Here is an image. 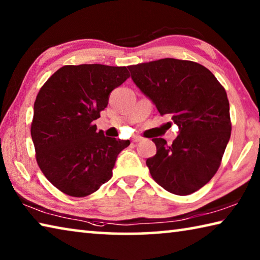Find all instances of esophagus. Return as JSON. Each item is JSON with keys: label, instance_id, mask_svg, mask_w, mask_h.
Segmentation results:
<instances>
[{"label": "esophagus", "instance_id": "1", "mask_svg": "<svg viewBox=\"0 0 260 260\" xmlns=\"http://www.w3.org/2000/svg\"><path fill=\"white\" fill-rule=\"evenodd\" d=\"M132 140H133V142H140V141H142L143 139L142 138H141V136H133V139H132Z\"/></svg>", "mask_w": 260, "mask_h": 260}]
</instances>
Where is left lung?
Segmentation results:
<instances>
[{
  "mask_svg": "<svg viewBox=\"0 0 260 260\" xmlns=\"http://www.w3.org/2000/svg\"><path fill=\"white\" fill-rule=\"evenodd\" d=\"M128 70L161 116L171 114L179 127L172 144L152 139L157 153L147 159L152 179L175 195L197 191L217 173L231 138L225 88L210 70L191 60L162 58Z\"/></svg>",
  "mask_w": 260,
  "mask_h": 260,
  "instance_id": "8db88e82",
  "label": "left lung"
}]
</instances>
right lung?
I'll list each match as a JSON object with an SVG mask.
<instances>
[{
  "mask_svg": "<svg viewBox=\"0 0 260 260\" xmlns=\"http://www.w3.org/2000/svg\"><path fill=\"white\" fill-rule=\"evenodd\" d=\"M128 77L126 67L65 65L41 87L30 135L39 167L61 192L85 197L111 179L118 155L131 142L105 136L93 121Z\"/></svg>",
  "mask_w": 260,
  "mask_h": 260,
  "instance_id": "right-lung-1",
  "label": "right lung"
}]
</instances>
